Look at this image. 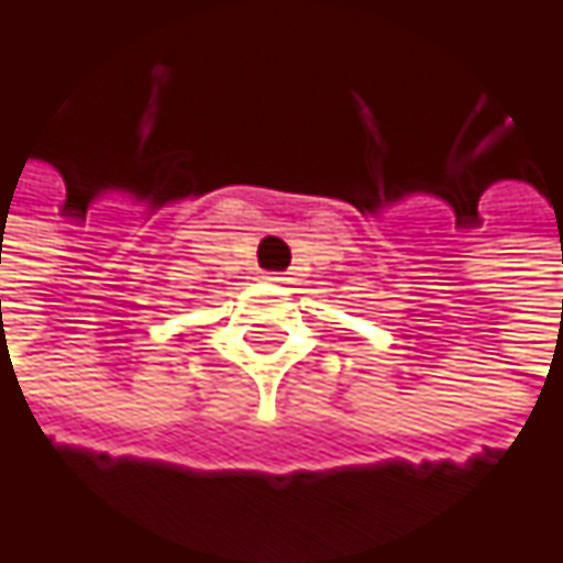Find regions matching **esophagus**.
Masks as SVG:
<instances>
[{
	"mask_svg": "<svg viewBox=\"0 0 563 563\" xmlns=\"http://www.w3.org/2000/svg\"><path fill=\"white\" fill-rule=\"evenodd\" d=\"M267 280H271V283H280V286H283V283H289V277H283V274H271Z\"/></svg>",
	"mask_w": 563,
	"mask_h": 563,
	"instance_id": "esophagus-1",
	"label": "esophagus"
}]
</instances>
